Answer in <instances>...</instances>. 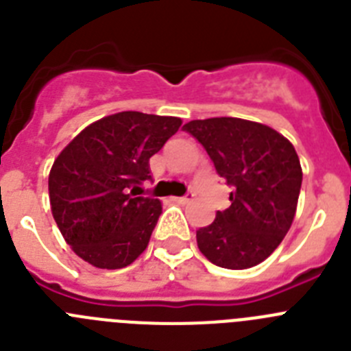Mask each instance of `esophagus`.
I'll use <instances>...</instances> for the list:
<instances>
[{
    "mask_svg": "<svg viewBox=\"0 0 351 351\" xmlns=\"http://www.w3.org/2000/svg\"><path fill=\"white\" fill-rule=\"evenodd\" d=\"M193 197H195V195L191 193V191H188V193L182 195V197H173V200H176L178 204H188V202H191V200H193Z\"/></svg>",
    "mask_w": 351,
    "mask_h": 351,
    "instance_id": "esophagus-1",
    "label": "esophagus"
}]
</instances>
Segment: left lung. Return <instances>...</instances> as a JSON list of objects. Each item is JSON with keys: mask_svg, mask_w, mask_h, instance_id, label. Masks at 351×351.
<instances>
[{"mask_svg": "<svg viewBox=\"0 0 351 351\" xmlns=\"http://www.w3.org/2000/svg\"><path fill=\"white\" fill-rule=\"evenodd\" d=\"M182 130L204 145L232 188L230 207L197 230L198 250L223 269L258 265L280 246L295 216L302 184L295 149L276 130L239 117L195 119Z\"/></svg>", "mask_w": 351, "mask_h": 351, "instance_id": "8db88e82", "label": "left lung"}]
</instances>
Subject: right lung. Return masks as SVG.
Returning <instances> with one entry per match:
<instances>
[{"instance_id": "right-lung-1", "label": "right lung", "mask_w": 351, "mask_h": 351, "mask_svg": "<svg viewBox=\"0 0 351 351\" xmlns=\"http://www.w3.org/2000/svg\"><path fill=\"white\" fill-rule=\"evenodd\" d=\"M181 123L133 110L112 114L84 128L56 158L49 173L52 216L80 258L123 269L147 247L161 202L137 191L151 179L149 158Z\"/></svg>"}]
</instances>
